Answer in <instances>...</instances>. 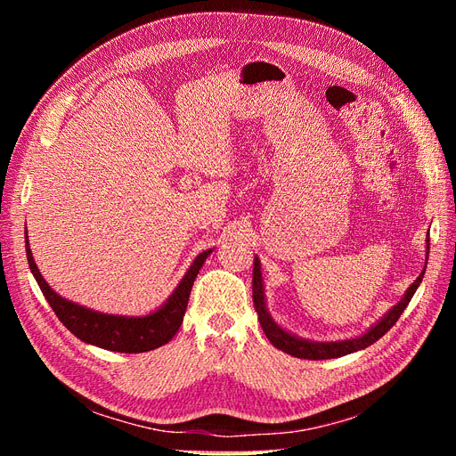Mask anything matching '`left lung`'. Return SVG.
Here are the masks:
<instances>
[{"label": "left lung", "instance_id": "1", "mask_svg": "<svg viewBox=\"0 0 456 456\" xmlns=\"http://www.w3.org/2000/svg\"><path fill=\"white\" fill-rule=\"evenodd\" d=\"M424 278V272L419 275L409 289L405 297L397 302V305L386 314L382 320L370 327L365 335L352 338V340H340V342H310V340H302L298 337L289 335L287 330H283L278 323H275L270 314L266 312V302H265V289H262V275H260V262L255 258V268H253V302H255V310L258 314V322L265 335L268 340L273 344L275 348L283 350L285 354H291L295 357H300V360H333V357L346 355L357 350H363L370 346L372 342H377L380 337H384L388 330L395 325L399 320V315L403 314L407 305L411 302L412 295L419 289L420 281Z\"/></svg>", "mask_w": 456, "mask_h": 456}]
</instances>
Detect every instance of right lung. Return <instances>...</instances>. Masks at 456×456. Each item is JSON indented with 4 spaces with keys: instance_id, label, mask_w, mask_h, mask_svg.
I'll list each match as a JSON object with an SVG mask.
<instances>
[{
    "instance_id": "right-lung-1",
    "label": "right lung",
    "mask_w": 456,
    "mask_h": 456,
    "mask_svg": "<svg viewBox=\"0 0 456 456\" xmlns=\"http://www.w3.org/2000/svg\"><path fill=\"white\" fill-rule=\"evenodd\" d=\"M209 253L211 249L203 251L194 260V265L190 266L183 281L175 289V293L159 310L144 317H126L93 312L54 293L44 280V275L39 273L28 247V236H26V256H28V266L41 289V293H44L49 306L57 314L62 325L79 340L94 344V346L104 350L123 354L150 352L163 346V344H167L176 335L188 306L191 285H194L200 268L203 266V262L209 256Z\"/></svg>"
}]
</instances>
